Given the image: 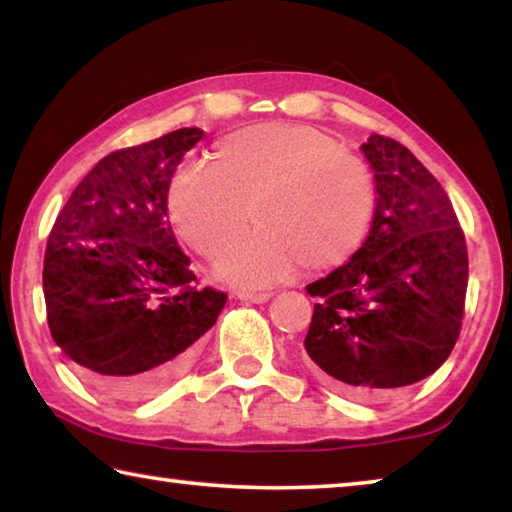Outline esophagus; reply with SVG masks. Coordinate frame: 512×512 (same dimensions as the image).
Returning <instances> with one entry per match:
<instances>
[{
    "mask_svg": "<svg viewBox=\"0 0 512 512\" xmlns=\"http://www.w3.org/2000/svg\"><path fill=\"white\" fill-rule=\"evenodd\" d=\"M235 298L244 300V302H253V305H262V302L271 300V293H257V291H237Z\"/></svg>",
    "mask_w": 512,
    "mask_h": 512,
    "instance_id": "34e87169",
    "label": "esophagus"
}]
</instances>
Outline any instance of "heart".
<instances>
[{
    "mask_svg": "<svg viewBox=\"0 0 512 512\" xmlns=\"http://www.w3.org/2000/svg\"><path fill=\"white\" fill-rule=\"evenodd\" d=\"M251 210L260 228L231 249ZM375 187L357 155L309 126L259 124L225 137L214 164H187L169 189L178 237L219 280L266 287L309 268L341 264L366 239Z\"/></svg>",
    "mask_w": 512,
    "mask_h": 512,
    "instance_id": "b5f03b06",
    "label": "heart"
}]
</instances>
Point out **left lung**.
<instances>
[{
	"mask_svg": "<svg viewBox=\"0 0 512 512\" xmlns=\"http://www.w3.org/2000/svg\"><path fill=\"white\" fill-rule=\"evenodd\" d=\"M375 214L348 264L311 282L318 298L309 363L354 397L381 395L436 372L461 332L467 246L452 201L400 142L370 135Z\"/></svg>",
	"mask_w": 512,
	"mask_h": 512,
	"instance_id": "8db88e82",
	"label": "left lung"
}]
</instances>
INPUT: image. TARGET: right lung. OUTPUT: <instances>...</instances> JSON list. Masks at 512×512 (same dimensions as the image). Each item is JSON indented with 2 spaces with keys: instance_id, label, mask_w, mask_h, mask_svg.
Segmentation results:
<instances>
[{
  "instance_id": "1",
  "label": "right lung",
  "mask_w": 512,
  "mask_h": 512,
  "mask_svg": "<svg viewBox=\"0 0 512 512\" xmlns=\"http://www.w3.org/2000/svg\"><path fill=\"white\" fill-rule=\"evenodd\" d=\"M201 128H180L94 164L51 230L42 271L51 336L117 400H146L194 359L228 296L196 291L167 196Z\"/></svg>"
}]
</instances>
